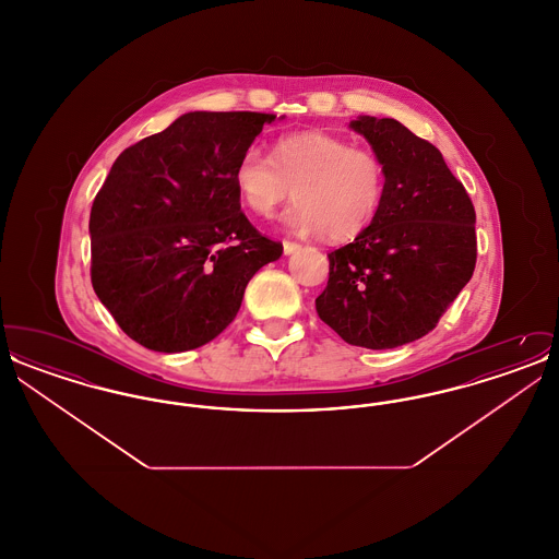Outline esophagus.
I'll return each instance as SVG.
<instances>
[{
    "label": "esophagus",
    "instance_id": "obj_1",
    "mask_svg": "<svg viewBox=\"0 0 559 559\" xmlns=\"http://www.w3.org/2000/svg\"><path fill=\"white\" fill-rule=\"evenodd\" d=\"M301 249V245L299 242H293V240H283V251H285V255H292L295 251H299Z\"/></svg>",
    "mask_w": 559,
    "mask_h": 559
}]
</instances>
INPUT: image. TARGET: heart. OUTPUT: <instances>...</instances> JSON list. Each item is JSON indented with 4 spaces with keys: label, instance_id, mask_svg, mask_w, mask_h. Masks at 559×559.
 Returning <instances> with one entry per match:
<instances>
[{
    "label": "heart",
    "instance_id": "b5f03b06",
    "mask_svg": "<svg viewBox=\"0 0 559 559\" xmlns=\"http://www.w3.org/2000/svg\"><path fill=\"white\" fill-rule=\"evenodd\" d=\"M233 182L242 205L258 215L283 203L293 187L295 203L283 213L292 230L347 240L381 210L385 167L369 148L308 130L281 135L270 157L255 146L247 148L233 169Z\"/></svg>",
    "mask_w": 559,
    "mask_h": 559
}]
</instances>
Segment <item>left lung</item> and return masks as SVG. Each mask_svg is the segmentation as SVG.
Wrapping results in <instances>:
<instances>
[{"label": "left lung", "mask_w": 559, "mask_h": 559, "mask_svg": "<svg viewBox=\"0 0 559 559\" xmlns=\"http://www.w3.org/2000/svg\"><path fill=\"white\" fill-rule=\"evenodd\" d=\"M385 167L371 224L329 253L317 312L344 342L392 349L427 335L476 267V212L442 153L396 119L349 121Z\"/></svg>", "instance_id": "8db88e82"}]
</instances>
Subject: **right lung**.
Returning <instances> with one entry per match:
<instances>
[{
  "instance_id": "right-lung-1",
  "label": "right lung",
  "mask_w": 559,
  "mask_h": 559,
  "mask_svg": "<svg viewBox=\"0 0 559 559\" xmlns=\"http://www.w3.org/2000/svg\"><path fill=\"white\" fill-rule=\"evenodd\" d=\"M276 115L194 110L126 148L90 213L92 285L140 346L187 352L239 312L283 255L240 212L233 169Z\"/></svg>"
}]
</instances>
